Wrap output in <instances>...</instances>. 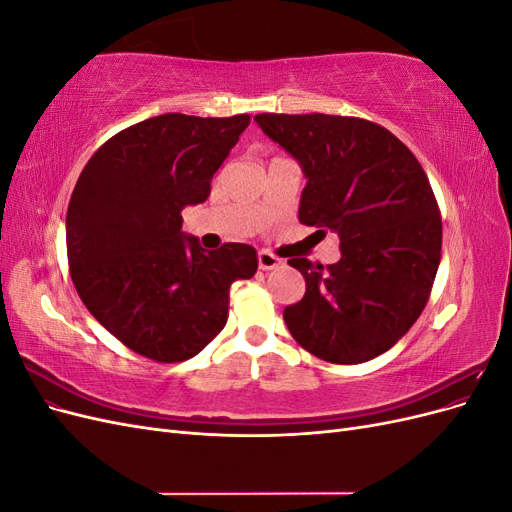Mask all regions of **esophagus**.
Masks as SVG:
<instances>
[{
  "mask_svg": "<svg viewBox=\"0 0 512 512\" xmlns=\"http://www.w3.org/2000/svg\"><path fill=\"white\" fill-rule=\"evenodd\" d=\"M258 265L262 271H271V269H277L282 265V258H277L275 254L262 250V252H258Z\"/></svg>",
  "mask_w": 512,
  "mask_h": 512,
  "instance_id": "esophagus-1",
  "label": "esophagus"
}]
</instances>
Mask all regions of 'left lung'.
<instances>
[{
  "mask_svg": "<svg viewBox=\"0 0 512 512\" xmlns=\"http://www.w3.org/2000/svg\"><path fill=\"white\" fill-rule=\"evenodd\" d=\"M299 160L307 185L299 222L339 235L342 258H290L305 294L284 309L301 348L335 365L393 348L425 309L442 252V218L429 179L395 134L361 117H254Z\"/></svg>",
  "mask_w": 512,
  "mask_h": 512,
  "instance_id": "left-lung-1",
  "label": "left lung"
}]
</instances>
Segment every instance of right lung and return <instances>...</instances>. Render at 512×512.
Returning a JSON list of instances; mask_svg holds the SVG:
<instances>
[{"mask_svg": "<svg viewBox=\"0 0 512 512\" xmlns=\"http://www.w3.org/2000/svg\"><path fill=\"white\" fill-rule=\"evenodd\" d=\"M250 115L166 113L117 132L89 158L66 215L70 277L123 346L158 363L188 361L228 320V288L258 269L252 245L207 252L181 232V209L211 179Z\"/></svg>", "mask_w": 512, "mask_h": 512, "instance_id": "obj_1", "label": "right lung"}]
</instances>
